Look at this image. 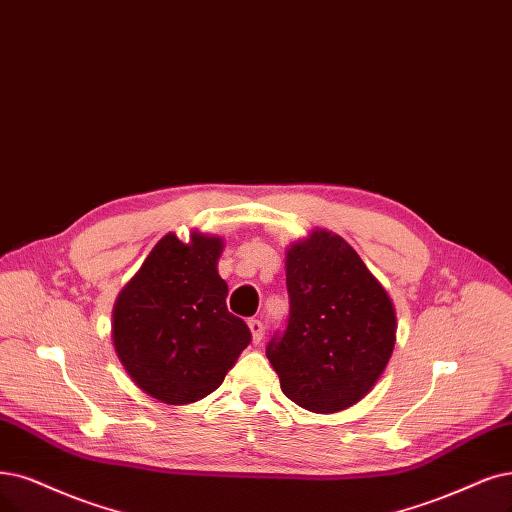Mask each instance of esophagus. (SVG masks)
Returning <instances> with one entry per match:
<instances>
[{"label":"esophagus","instance_id":"esophagus-1","mask_svg":"<svg viewBox=\"0 0 512 512\" xmlns=\"http://www.w3.org/2000/svg\"><path fill=\"white\" fill-rule=\"evenodd\" d=\"M249 329H251V335H253V344H259L261 339H263V333H266V327H263L261 320L251 318L249 320Z\"/></svg>","mask_w":512,"mask_h":512}]
</instances>
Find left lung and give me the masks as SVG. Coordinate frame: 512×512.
I'll list each match as a JSON object with an SVG mask.
<instances>
[{"label": "left lung", "mask_w": 512, "mask_h": 512, "mask_svg": "<svg viewBox=\"0 0 512 512\" xmlns=\"http://www.w3.org/2000/svg\"><path fill=\"white\" fill-rule=\"evenodd\" d=\"M287 291V329L266 348L282 392L314 413L352 407L392 356L390 295L352 246L327 230L289 246Z\"/></svg>", "instance_id": "obj_1"}]
</instances>
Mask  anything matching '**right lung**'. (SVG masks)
<instances>
[{"label": "right lung", "instance_id": "right-lung-1", "mask_svg": "<svg viewBox=\"0 0 512 512\" xmlns=\"http://www.w3.org/2000/svg\"><path fill=\"white\" fill-rule=\"evenodd\" d=\"M221 251L219 236L194 232L181 242L166 234L113 306L120 363L160 403L187 405L215 392L251 344L249 327L225 306Z\"/></svg>", "mask_w": 512, "mask_h": 512}]
</instances>
